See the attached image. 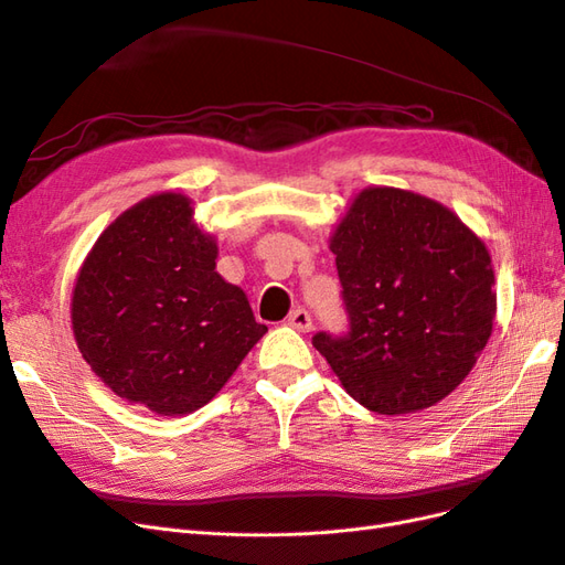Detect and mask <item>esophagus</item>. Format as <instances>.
<instances>
[{
    "instance_id": "obj_1",
    "label": "esophagus",
    "mask_w": 565,
    "mask_h": 565,
    "mask_svg": "<svg viewBox=\"0 0 565 565\" xmlns=\"http://www.w3.org/2000/svg\"><path fill=\"white\" fill-rule=\"evenodd\" d=\"M287 324L289 328H295L297 332H309L313 328V320H311V313L306 309H295L287 316Z\"/></svg>"
}]
</instances>
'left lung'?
Listing matches in <instances>:
<instances>
[{"mask_svg":"<svg viewBox=\"0 0 565 565\" xmlns=\"http://www.w3.org/2000/svg\"><path fill=\"white\" fill-rule=\"evenodd\" d=\"M330 249L349 332H318L313 347L353 401L409 415L465 382L498 311L481 237L431 198L372 185L351 202Z\"/></svg>","mask_w":565,"mask_h":565,"instance_id":"8db88e82","label":"left lung"}]
</instances>
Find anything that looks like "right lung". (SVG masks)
Masks as SVG:
<instances>
[{"label":"right lung","instance_id":"obj_1","mask_svg":"<svg viewBox=\"0 0 565 565\" xmlns=\"http://www.w3.org/2000/svg\"><path fill=\"white\" fill-rule=\"evenodd\" d=\"M216 254L181 193L136 202L100 233L71 318L82 358L115 396L162 417L193 413L268 332L216 273Z\"/></svg>","mask_w":565,"mask_h":565}]
</instances>
